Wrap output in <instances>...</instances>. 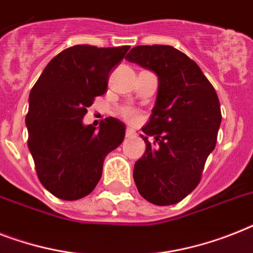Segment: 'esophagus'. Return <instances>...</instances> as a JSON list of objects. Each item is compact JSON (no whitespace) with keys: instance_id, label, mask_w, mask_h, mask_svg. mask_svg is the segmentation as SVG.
Segmentation results:
<instances>
[{"instance_id":"1","label":"esophagus","mask_w":253,"mask_h":253,"mask_svg":"<svg viewBox=\"0 0 253 253\" xmlns=\"http://www.w3.org/2000/svg\"><path fill=\"white\" fill-rule=\"evenodd\" d=\"M136 136V132L132 130V128H127L126 130V137L131 139V137H135Z\"/></svg>"}]
</instances>
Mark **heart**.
Instances as JSON below:
<instances>
[{"label": "heart", "mask_w": 253, "mask_h": 253, "mask_svg": "<svg viewBox=\"0 0 253 253\" xmlns=\"http://www.w3.org/2000/svg\"><path fill=\"white\" fill-rule=\"evenodd\" d=\"M121 116H122L125 120L130 121L131 122V121H133L135 118H136L137 113H136V110L132 108H123L122 110H121Z\"/></svg>", "instance_id": "obj_1"}]
</instances>
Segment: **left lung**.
<instances>
[{
	"mask_svg": "<svg viewBox=\"0 0 253 253\" xmlns=\"http://www.w3.org/2000/svg\"><path fill=\"white\" fill-rule=\"evenodd\" d=\"M126 59L159 78L155 108L141 128L147 148L135 162L133 180L152 204H176L196 188L215 147L222 120L218 96L196 62L170 45L135 46ZM147 136H155L153 145Z\"/></svg>",
	"mask_w": 253,
	"mask_h": 253,
	"instance_id": "obj_1",
	"label": "left lung"
}]
</instances>
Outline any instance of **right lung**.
Listing matches in <instances>:
<instances>
[{"label":"right lung","instance_id":"obj_1","mask_svg":"<svg viewBox=\"0 0 253 253\" xmlns=\"http://www.w3.org/2000/svg\"><path fill=\"white\" fill-rule=\"evenodd\" d=\"M130 46L75 45L46 65L30 93L28 149L41 184L55 198L78 200L94 190L106 155L125 139L126 126L109 117L96 127L83 117L108 88L109 74Z\"/></svg>","mask_w":253,"mask_h":253}]
</instances>
